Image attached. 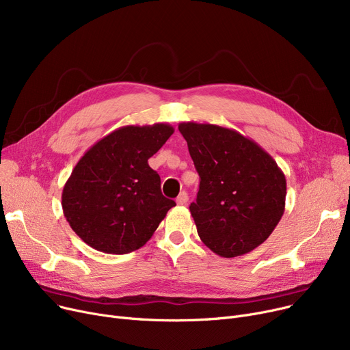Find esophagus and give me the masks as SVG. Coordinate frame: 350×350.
<instances>
[{"label": "esophagus", "instance_id": "1", "mask_svg": "<svg viewBox=\"0 0 350 350\" xmlns=\"http://www.w3.org/2000/svg\"><path fill=\"white\" fill-rule=\"evenodd\" d=\"M187 201H189V194H187L186 191H181V193L178 194V197L176 198V203H177L178 206H186Z\"/></svg>", "mask_w": 350, "mask_h": 350}]
</instances>
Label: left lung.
Masks as SVG:
<instances>
[{
    "label": "left lung",
    "mask_w": 350,
    "mask_h": 350,
    "mask_svg": "<svg viewBox=\"0 0 350 350\" xmlns=\"http://www.w3.org/2000/svg\"><path fill=\"white\" fill-rule=\"evenodd\" d=\"M178 131L200 176L190 213L201 241L226 258L261 245L285 211L286 180L277 161L232 129L183 122Z\"/></svg>",
    "instance_id": "obj_1"
}]
</instances>
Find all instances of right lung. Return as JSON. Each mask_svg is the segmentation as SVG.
I'll return each instance as SVG.
<instances>
[{"instance_id": "right-lung-1", "label": "right lung", "mask_w": 350, "mask_h": 350, "mask_svg": "<svg viewBox=\"0 0 350 350\" xmlns=\"http://www.w3.org/2000/svg\"><path fill=\"white\" fill-rule=\"evenodd\" d=\"M169 123L123 126L81 157L62 191V208L83 243L106 254H127L150 240L176 206L160 190L149 160L173 135Z\"/></svg>"}]
</instances>
